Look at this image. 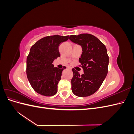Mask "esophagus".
Here are the masks:
<instances>
[{
    "label": "esophagus",
    "instance_id": "1",
    "mask_svg": "<svg viewBox=\"0 0 134 134\" xmlns=\"http://www.w3.org/2000/svg\"><path fill=\"white\" fill-rule=\"evenodd\" d=\"M68 68L69 69H70V70H71V68H70V67H68Z\"/></svg>",
    "mask_w": 134,
    "mask_h": 134
}]
</instances>
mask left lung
Wrapping results in <instances>:
<instances>
[{
  "label": "left lung",
  "instance_id": "obj_1",
  "mask_svg": "<svg viewBox=\"0 0 134 134\" xmlns=\"http://www.w3.org/2000/svg\"><path fill=\"white\" fill-rule=\"evenodd\" d=\"M69 40L82 47L79 58L84 74L80 75L72 69L71 90L78 97H88L98 90L108 72L109 57L104 44L94 36L82 34L71 35Z\"/></svg>",
  "mask_w": 134,
  "mask_h": 134
}]
</instances>
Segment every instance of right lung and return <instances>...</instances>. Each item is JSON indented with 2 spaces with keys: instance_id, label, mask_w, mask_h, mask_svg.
I'll return each mask as SVG.
<instances>
[{
  "instance_id": "1",
  "label": "right lung",
  "mask_w": 134,
  "mask_h": 134,
  "mask_svg": "<svg viewBox=\"0 0 134 134\" xmlns=\"http://www.w3.org/2000/svg\"><path fill=\"white\" fill-rule=\"evenodd\" d=\"M68 39L69 36H48L31 47L27 58L26 73L31 86L38 94L49 97L57 93L58 84L66 67L54 68L52 63L60 56V44Z\"/></svg>"
}]
</instances>
